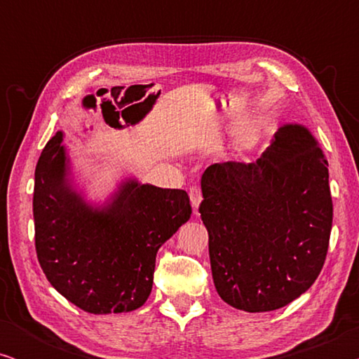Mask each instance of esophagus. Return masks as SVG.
Returning a JSON list of instances; mask_svg holds the SVG:
<instances>
[{
	"label": "esophagus",
	"instance_id": "obj_1",
	"mask_svg": "<svg viewBox=\"0 0 359 359\" xmlns=\"http://www.w3.org/2000/svg\"><path fill=\"white\" fill-rule=\"evenodd\" d=\"M189 199H191V205H193L194 212H198L201 201H203V193H201L199 186H191V188H189Z\"/></svg>",
	"mask_w": 359,
	"mask_h": 359
}]
</instances>
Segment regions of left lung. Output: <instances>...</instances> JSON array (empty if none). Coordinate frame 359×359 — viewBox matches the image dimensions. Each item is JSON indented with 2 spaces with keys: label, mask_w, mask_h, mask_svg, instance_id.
<instances>
[{
  "label": "left lung",
  "mask_w": 359,
  "mask_h": 359,
  "mask_svg": "<svg viewBox=\"0 0 359 359\" xmlns=\"http://www.w3.org/2000/svg\"><path fill=\"white\" fill-rule=\"evenodd\" d=\"M201 219L219 296L235 309L269 312L316 283L330 242L328 161L301 126H284L255 163L204 171Z\"/></svg>",
  "instance_id": "1"
}]
</instances>
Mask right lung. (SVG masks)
Masks as SVG:
<instances>
[{
	"label": "right lung",
	"instance_id": "obj_1",
	"mask_svg": "<svg viewBox=\"0 0 359 359\" xmlns=\"http://www.w3.org/2000/svg\"><path fill=\"white\" fill-rule=\"evenodd\" d=\"M109 122L119 126V116ZM65 160L57 132L36 166L39 264L48 283L81 311H135L150 296L156 252L191 217L188 193L129 181L109 208L93 210L68 188Z\"/></svg>",
	"mask_w": 359,
	"mask_h": 359
}]
</instances>
